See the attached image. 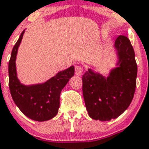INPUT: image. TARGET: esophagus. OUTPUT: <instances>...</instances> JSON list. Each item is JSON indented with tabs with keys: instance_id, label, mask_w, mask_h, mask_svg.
Wrapping results in <instances>:
<instances>
[{
	"instance_id": "34e87169",
	"label": "esophagus",
	"mask_w": 149,
	"mask_h": 149,
	"mask_svg": "<svg viewBox=\"0 0 149 149\" xmlns=\"http://www.w3.org/2000/svg\"><path fill=\"white\" fill-rule=\"evenodd\" d=\"M83 73V68L80 65H76L75 66V74L76 75L81 76Z\"/></svg>"
}]
</instances>
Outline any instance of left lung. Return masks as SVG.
Segmentation results:
<instances>
[{
    "mask_svg": "<svg viewBox=\"0 0 149 149\" xmlns=\"http://www.w3.org/2000/svg\"><path fill=\"white\" fill-rule=\"evenodd\" d=\"M114 49L116 68L107 76L89 69L82 77L83 96L90 117L109 121L120 116L129 107L136 87L137 65L130 39L119 36Z\"/></svg>",
    "mask_w": 149,
    "mask_h": 149,
    "instance_id": "obj_1",
    "label": "left lung"
}]
</instances>
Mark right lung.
<instances>
[{
  "label": "right lung",
  "instance_id": "right-lung-1",
  "mask_svg": "<svg viewBox=\"0 0 149 149\" xmlns=\"http://www.w3.org/2000/svg\"><path fill=\"white\" fill-rule=\"evenodd\" d=\"M25 29L13 46L8 65L9 88L17 107L26 116L35 121H47L57 115L60 106V94L69 79L74 74V68L58 72L54 77L42 84L25 85L17 77L16 59Z\"/></svg>",
  "mask_w": 149,
  "mask_h": 149
}]
</instances>
